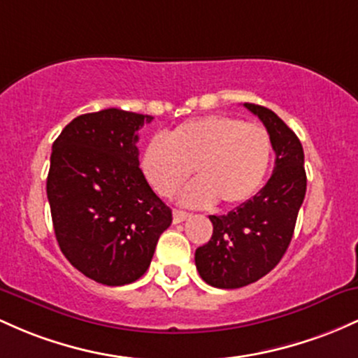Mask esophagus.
I'll list each match as a JSON object with an SVG mask.
<instances>
[{"instance_id": "1", "label": "esophagus", "mask_w": 358, "mask_h": 358, "mask_svg": "<svg viewBox=\"0 0 358 358\" xmlns=\"http://www.w3.org/2000/svg\"><path fill=\"white\" fill-rule=\"evenodd\" d=\"M187 218H189V213L180 211V210L172 211V220H174V223H182L184 220H187Z\"/></svg>"}]
</instances>
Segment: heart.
<instances>
[{
  "label": "heart",
  "instance_id": "1",
  "mask_svg": "<svg viewBox=\"0 0 358 358\" xmlns=\"http://www.w3.org/2000/svg\"><path fill=\"white\" fill-rule=\"evenodd\" d=\"M271 154V136L264 127L210 115L180 123L167 138L152 136L140 167L164 198L174 194L194 169L199 179L180 194L184 204L204 206L218 199L224 206H238L262 187Z\"/></svg>",
  "mask_w": 358,
  "mask_h": 358
}]
</instances>
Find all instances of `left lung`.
<instances>
[{"label":"left lung","mask_w":358,"mask_h":358,"mask_svg":"<svg viewBox=\"0 0 358 358\" xmlns=\"http://www.w3.org/2000/svg\"><path fill=\"white\" fill-rule=\"evenodd\" d=\"M243 106L267 128L275 166L254 198L228 215L210 216L211 240L196 250L194 260L204 282L220 289L248 286L280 262L306 194L304 152L298 136L268 108Z\"/></svg>","instance_id":"left-lung-1"}]
</instances>
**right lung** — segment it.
I'll list each match as a JSON object with an SVG mask.
<instances>
[{
  "label": "right lung",
  "instance_id": "1",
  "mask_svg": "<svg viewBox=\"0 0 358 358\" xmlns=\"http://www.w3.org/2000/svg\"><path fill=\"white\" fill-rule=\"evenodd\" d=\"M152 120L118 108L86 113L52 145L47 198L55 238L72 266L104 286L145 274L172 223L138 166L136 131Z\"/></svg>",
  "mask_w": 358,
  "mask_h": 358
}]
</instances>
